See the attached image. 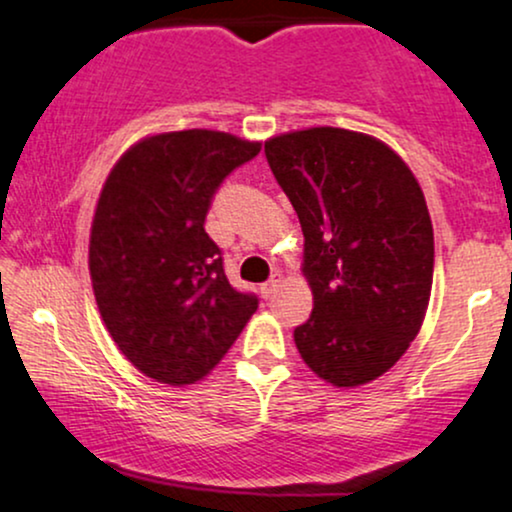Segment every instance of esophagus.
I'll list each match as a JSON object with an SVG mask.
<instances>
[{
	"label": "esophagus",
	"instance_id": "obj_1",
	"mask_svg": "<svg viewBox=\"0 0 512 512\" xmlns=\"http://www.w3.org/2000/svg\"><path fill=\"white\" fill-rule=\"evenodd\" d=\"M281 281H283V276L279 272H274L272 279H269L267 283H262V295H264V298H269V295H272L276 288L281 286Z\"/></svg>",
	"mask_w": 512,
	"mask_h": 512
}]
</instances>
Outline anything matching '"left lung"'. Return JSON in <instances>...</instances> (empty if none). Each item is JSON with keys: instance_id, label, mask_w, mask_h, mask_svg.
Segmentation results:
<instances>
[{"instance_id": "obj_1", "label": "left lung", "mask_w": 512, "mask_h": 512, "mask_svg": "<svg viewBox=\"0 0 512 512\" xmlns=\"http://www.w3.org/2000/svg\"><path fill=\"white\" fill-rule=\"evenodd\" d=\"M298 214L312 315L293 338L334 386L381 377L420 331L434 276V229L408 164L372 135L307 128L264 143Z\"/></svg>"}]
</instances>
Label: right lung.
I'll return each mask as SVG.
<instances>
[{
    "instance_id": "add662e5",
    "label": "right lung",
    "mask_w": 512,
    "mask_h": 512,
    "mask_svg": "<svg viewBox=\"0 0 512 512\" xmlns=\"http://www.w3.org/2000/svg\"><path fill=\"white\" fill-rule=\"evenodd\" d=\"M260 143L221 131L140 140L114 164L90 233V279L104 326L128 360L162 384H193L255 315L236 291L205 219L224 178Z\"/></svg>"
}]
</instances>
